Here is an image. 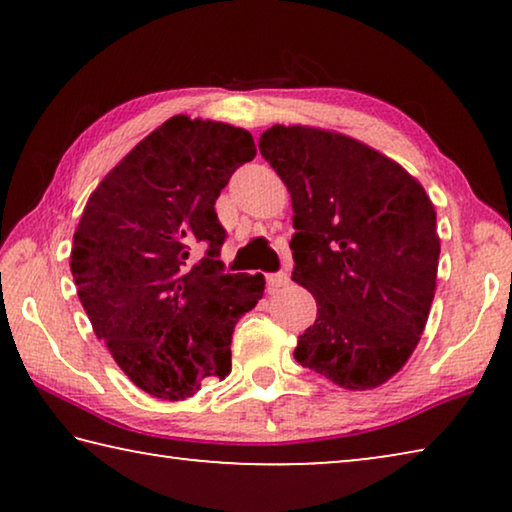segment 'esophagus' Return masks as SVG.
Wrapping results in <instances>:
<instances>
[{
	"label": "esophagus",
	"instance_id": "obj_1",
	"mask_svg": "<svg viewBox=\"0 0 512 512\" xmlns=\"http://www.w3.org/2000/svg\"><path fill=\"white\" fill-rule=\"evenodd\" d=\"M287 284H289V275L287 273H271V275H266L268 293H275L277 289L287 287Z\"/></svg>",
	"mask_w": 512,
	"mask_h": 512
}]
</instances>
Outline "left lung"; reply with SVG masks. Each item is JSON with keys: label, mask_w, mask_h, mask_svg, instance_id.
<instances>
[{"label": "left lung", "mask_w": 512, "mask_h": 512, "mask_svg": "<svg viewBox=\"0 0 512 512\" xmlns=\"http://www.w3.org/2000/svg\"><path fill=\"white\" fill-rule=\"evenodd\" d=\"M259 153L291 194V280L318 305L293 357L348 391L381 386L409 361L436 293L427 192L395 160L323 128L275 124Z\"/></svg>", "instance_id": "1"}]
</instances>
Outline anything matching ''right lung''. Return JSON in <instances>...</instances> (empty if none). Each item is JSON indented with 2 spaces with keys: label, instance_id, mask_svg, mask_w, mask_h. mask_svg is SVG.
Wrapping results in <instances>:
<instances>
[{
  "label": "right lung",
  "instance_id": "add662e5",
  "mask_svg": "<svg viewBox=\"0 0 512 512\" xmlns=\"http://www.w3.org/2000/svg\"><path fill=\"white\" fill-rule=\"evenodd\" d=\"M255 153L244 128L171 117L101 180L74 232L69 268L94 334L160 400L228 377L237 320L264 296L262 273L223 271L214 210Z\"/></svg>",
  "mask_w": 512,
  "mask_h": 512
}]
</instances>
